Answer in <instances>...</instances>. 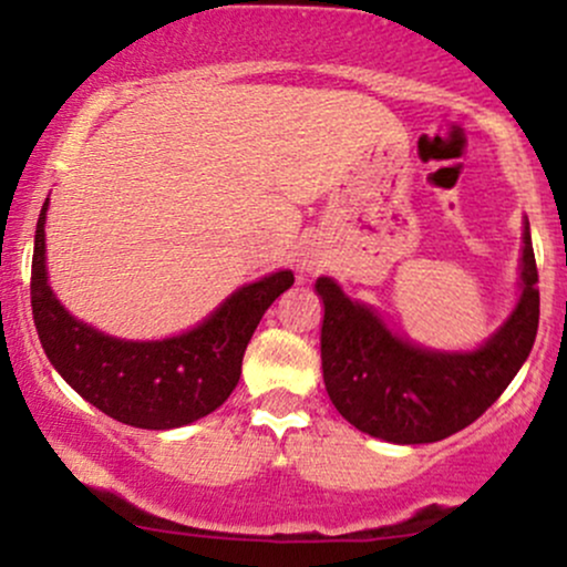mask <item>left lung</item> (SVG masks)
Returning <instances> with one entry per match:
<instances>
[{"mask_svg": "<svg viewBox=\"0 0 567 567\" xmlns=\"http://www.w3.org/2000/svg\"><path fill=\"white\" fill-rule=\"evenodd\" d=\"M523 298L483 349L437 354L389 333L333 279H317L324 301L322 375L338 413L373 437L421 445L477 421L528 360L538 330V269L525 226Z\"/></svg>", "mask_w": 567, "mask_h": 567, "instance_id": "obj_1", "label": "left lung"}]
</instances>
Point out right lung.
<instances>
[{"label":"right lung","instance_id":"obj_1","mask_svg":"<svg viewBox=\"0 0 567 567\" xmlns=\"http://www.w3.org/2000/svg\"><path fill=\"white\" fill-rule=\"evenodd\" d=\"M42 205L31 258V311L44 354L90 405L138 429L186 426L226 402L243 373V357L264 311L292 285L277 271L226 298L192 333L167 341H120L76 322L53 298L44 271Z\"/></svg>","mask_w":567,"mask_h":567}]
</instances>
